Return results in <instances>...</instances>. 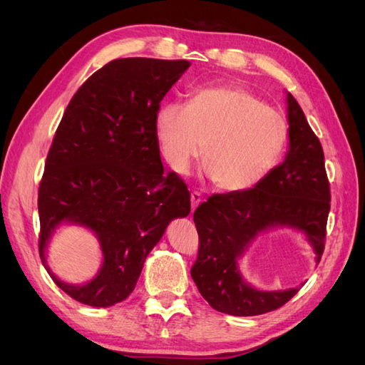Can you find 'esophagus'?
I'll use <instances>...</instances> for the list:
<instances>
[{"instance_id":"34e87169","label":"esophagus","mask_w":365,"mask_h":365,"mask_svg":"<svg viewBox=\"0 0 365 365\" xmlns=\"http://www.w3.org/2000/svg\"><path fill=\"white\" fill-rule=\"evenodd\" d=\"M201 201H202V196H201V193H197V192H192V193H190L192 212H195V208L201 204Z\"/></svg>"}]
</instances>
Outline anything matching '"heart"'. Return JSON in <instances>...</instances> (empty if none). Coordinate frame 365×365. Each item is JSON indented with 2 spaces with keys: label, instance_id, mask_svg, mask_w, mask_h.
Here are the masks:
<instances>
[{
  "label": "heart",
  "instance_id": "b5f03b06",
  "mask_svg": "<svg viewBox=\"0 0 365 365\" xmlns=\"http://www.w3.org/2000/svg\"><path fill=\"white\" fill-rule=\"evenodd\" d=\"M163 158L184 173L204 147L205 173L220 190L251 189L277 164L288 140L284 117L247 88L196 90L187 105L163 103L153 115Z\"/></svg>",
  "mask_w": 365,
  "mask_h": 365
}]
</instances>
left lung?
I'll return each instance as SVG.
<instances>
[{
	"label": "left lung",
	"mask_w": 365,
	"mask_h": 365,
	"mask_svg": "<svg viewBox=\"0 0 365 365\" xmlns=\"http://www.w3.org/2000/svg\"><path fill=\"white\" fill-rule=\"evenodd\" d=\"M289 150L286 158L248 190L210 196L195 210L200 236L192 279L208 304L236 317L267 314L300 291H259L239 271L237 260L263 231L289 227L302 231L317 254L324 251L330 187L322 143L303 109L288 93Z\"/></svg>",
	"instance_id": "obj_1"
}]
</instances>
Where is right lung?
Wrapping results in <instances>:
<instances>
[{
	"label": "right lung",
	"instance_id": "right-lung-1",
	"mask_svg": "<svg viewBox=\"0 0 365 365\" xmlns=\"http://www.w3.org/2000/svg\"><path fill=\"white\" fill-rule=\"evenodd\" d=\"M189 67V61H111L65 109L39 184V254L76 302H123L165 227L190 213V192L175 172L164 173L153 135L160 102ZM61 223L82 225L101 242L104 263L91 282L70 285L49 271L45 247Z\"/></svg>",
	"mask_w": 365,
	"mask_h": 365
}]
</instances>
